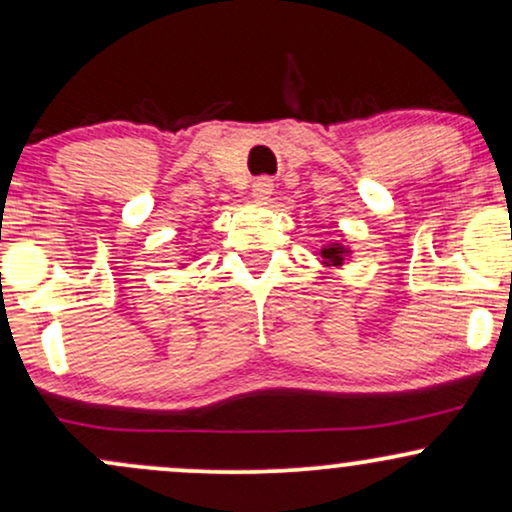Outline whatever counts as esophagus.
Returning <instances> with one entry per match:
<instances>
[{
  "mask_svg": "<svg viewBox=\"0 0 512 512\" xmlns=\"http://www.w3.org/2000/svg\"><path fill=\"white\" fill-rule=\"evenodd\" d=\"M272 192H274V180L267 178V175H262V178L252 182V197L260 199V202H267V199L272 197Z\"/></svg>",
  "mask_w": 512,
  "mask_h": 512,
  "instance_id": "34e87169",
  "label": "esophagus"
}]
</instances>
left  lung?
<instances>
[{"label": "left lung", "mask_w": 512, "mask_h": 512, "mask_svg": "<svg viewBox=\"0 0 512 512\" xmlns=\"http://www.w3.org/2000/svg\"><path fill=\"white\" fill-rule=\"evenodd\" d=\"M349 252L351 250L342 243H327L325 248L317 252V255H320V260L325 267H342L346 257H349Z\"/></svg>", "instance_id": "8db88e82"}]
</instances>
